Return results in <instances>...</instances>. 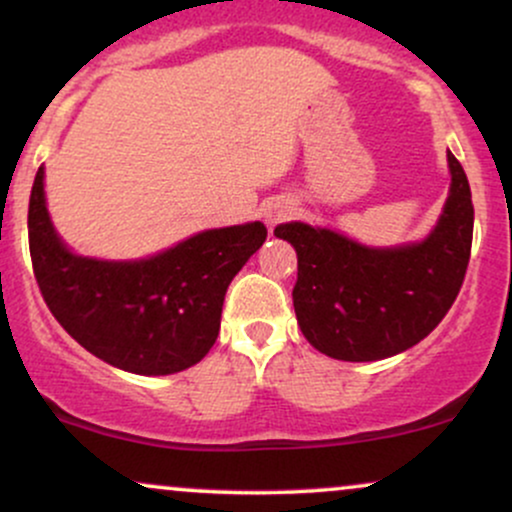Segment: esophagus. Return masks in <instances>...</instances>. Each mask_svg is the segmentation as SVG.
Wrapping results in <instances>:
<instances>
[{"mask_svg":"<svg viewBox=\"0 0 512 512\" xmlns=\"http://www.w3.org/2000/svg\"><path fill=\"white\" fill-rule=\"evenodd\" d=\"M291 214H293V204L289 202V199H274V202H269L267 209H264V219H267L269 226L289 219Z\"/></svg>","mask_w":512,"mask_h":512,"instance_id":"esophagus-1","label":"esophagus"}]
</instances>
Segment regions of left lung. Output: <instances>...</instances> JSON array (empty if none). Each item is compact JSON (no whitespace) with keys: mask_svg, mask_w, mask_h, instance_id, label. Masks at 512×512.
I'll list each match as a JSON object with an SVG mask.
<instances>
[{"mask_svg":"<svg viewBox=\"0 0 512 512\" xmlns=\"http://www.w3.org/2000/svg\"><path fill=\"white\" fill-rule=\"evenodd\" d=\"M450 195L428 238L366 248L330 228L291 221L274 228L296 248L293 308L303 337L339 361H380L428 337L455 303L472 252L467 175L448 151Z\"/></svg>","mask_w":512,"mask_h":512,"instance_id":"left-lung-1","label":"left lung"}]
</instances>
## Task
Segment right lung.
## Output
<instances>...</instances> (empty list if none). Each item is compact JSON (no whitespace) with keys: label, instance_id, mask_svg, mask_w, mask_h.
Listing matches in <instances>:
<instances>
[{"label":"right lung","instance_id":"obj_1","mask_svg":"<svg viewBox=\"0 0 512 512\" xmlns=\"http://www.w3.org/2000/svg\"><path fill=\"white\" fill-rule=\"evenodd\" d=\"M43 166L28 202L33 274L50 313L110 366L170 375L195 366L219 337L228 284L262 248L260 221L214 228L134 262L74 255L52 228Z\"/></svg>","mask_w":512,"mask_h":512}]
</instances>
